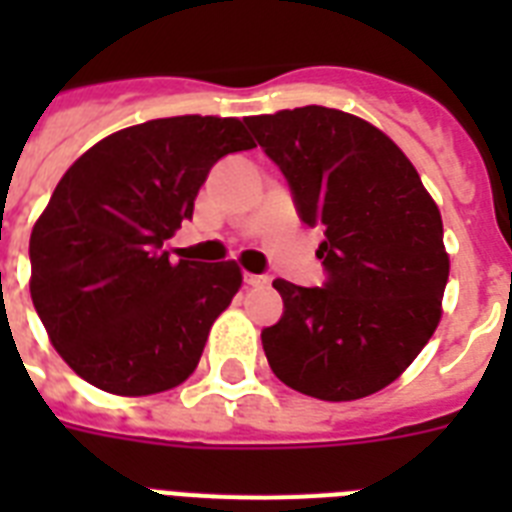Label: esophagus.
<instances>
[{
  "label": "esophagus",
  "mask_w": 512,
  "mask_h": 512,
  "mask_svg": "<svg viewBox=\"0 0 512 512\" xmlns=\"http://www.w3.org/2000/svg\"><path fill=\"white\" fill-rule=\"evenodd\" d=\"M244 281H247L249 287H265L271 279L265 273H244Z\"/></svg>",
  "instance_id": "1"
}]
</instances>
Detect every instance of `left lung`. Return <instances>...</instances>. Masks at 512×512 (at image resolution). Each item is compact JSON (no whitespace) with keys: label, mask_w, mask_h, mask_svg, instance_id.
Instances as JSON below:
<instances>
[{"label":"left lung","mask_w":512,"mask_h":512,"mask_svg":"<svg viewBox=\"0 0 512 512\" xmlns=\"http://www.w3.org/2000/svg\"><path fill=\"white\" fill-rule=\"evenodd\" d=\"M244 124L287 177L300 220L324 228L327 281H273L284 313L260 335L268 364L321 401L372 396L441 319L449 257L436 201L404 151L358 116L305 106Z\"/></svg>","instance_id":"left-lung-1"}]
</instances>
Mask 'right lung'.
<instances>
[{"instance_id":"right-lung-1","label":"right lung","mask_w":512,"mask_h":512,"mask_svg":"<svg viewBox=\"0 0 512 512\" xmlns=\"http://www.w3.org/2000/svg\"><path fill=\"white\" fill-rule=\"evenodd\" d=\"M249 148L239 119L172 116L108 135L60 177L31 231V300L82 380L148 396L191 377L241 271L172 263L167 239L209 170Z\"/></svg>"}]
</instances>
